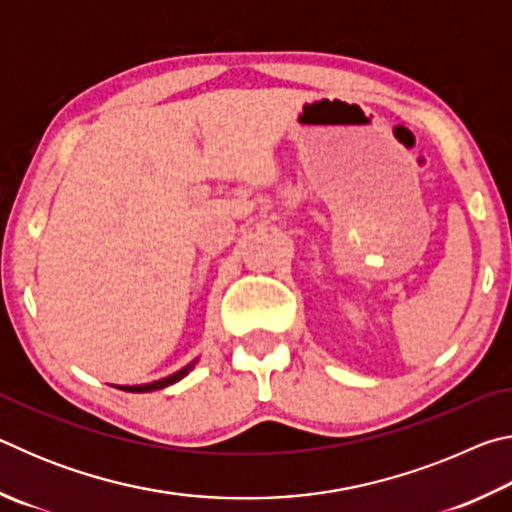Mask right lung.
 Listing matches in <instances>:
<instances>
[{
    "instance_id": "1",
    "label": "right lung",
    "mask_w": 512,
    "mask_h": 512,
    "mask_svg": "<svg viewBox=\"0 0 512 512\" xmlns=\"http://www.w3.org/2000/svg\"><path fill=\"white\" fill-rule=\"evenodd\" d=\"M198 363V359H194L192 363H187L185 368H180L178 372H173V375L169 377H162L158 381H151V384H140V386H117L121 388V391H128V393H151V391H160V388H167L171 384H176V381H180L183 377H187L189 372L194 370V366Z\"/></svg>"
}]
</instances>
